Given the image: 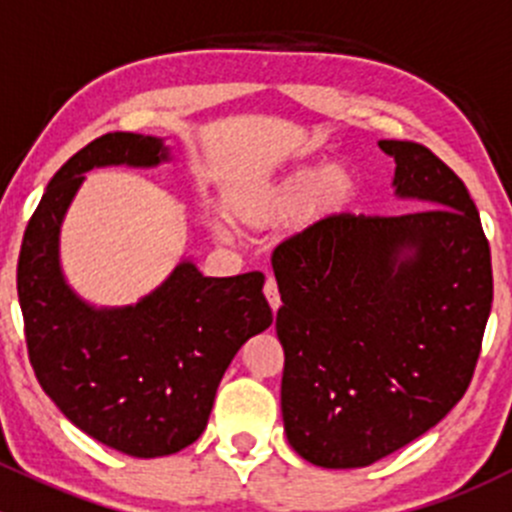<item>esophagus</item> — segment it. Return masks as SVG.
<instances>
[{"label": "esophagus", "mask_w": 512, "mask_h": 512, "mask_svg": "<svg viewBox=\"0 0 512 512\" xmlns=\"http://www.w3.org/2000/svg\"><path fill=\"white\" fill-rule=\"evenodd\" d=\"M265 297H267V302H270L272 312H277V309H280V304H282V299H280V292H277L275 277H267V280H265Z\"/></svg>", "instance_id": "esophagus-1"}]
</instances>
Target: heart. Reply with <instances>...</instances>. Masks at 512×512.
<instances>
[{
  "instance_id": "heart-1",
  "label": "heart",
  "mask_w": 512,
  "mask_h": 512,
  "mask_svg": "<svg viewBox=\"0 0 512 512\" xmlns=\"http://www.w3.org/2000/svg\"><path fill=\"white\" fill-rule=\"evenodd\" d=\"M356 190L359 183L349 165L307 163L235 198L230 213L255 230L280 225L294 215H302L304 223H319L352 208ZM218 235L227 237L225 227L218 225Z\"/></svg>"
}]
</instances>
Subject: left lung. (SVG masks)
I'll return each mask as SVG.
<instances>
[{
	"mask_svg": "<svg viewBox=\"0 0 512 512\" xmlns=\"http://www.w3.org/2000/svg\"><path fill=\"white\" fill-rule=\"evenodd\" d=\"M414 213H339L272 252L287 441L322 468H364L466 394L493 304L490 247L463 180L411 141H379Z\"/></svg>",
	"mask_w": 512,
	"mask_h": 512,
	"instance_id": "8db88e82",
	"label": "left lung"
}]
</instances>
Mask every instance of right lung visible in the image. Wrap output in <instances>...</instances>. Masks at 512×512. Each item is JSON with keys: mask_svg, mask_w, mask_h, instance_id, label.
<instances>
[{"mask_svg": "<svg viewBox=\"0 0 512 512\" xmlns=\"http://www.w3.org/2000/svg\"><path fill=\"white\" fill-rule=\"evenodd\" d=\"M160 138L106 133L56 170L22 240L17 292L29 361L41 389L74 426L126 456L183 451L208 426L237 349L272 324L260 272L203 277L180 262L133 307L94 309L66 285L59 232L66 208L101 165L151 168Z\"/></svg>", "mask_w": 512, "mask_h": 512, "instance_id": "right-lung-1", "label": "right lung"}]
</instances>
